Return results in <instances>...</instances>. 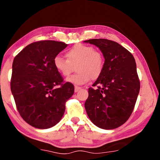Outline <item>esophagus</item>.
I'll use <instances>...</instances> for the list:
<instances>
[{
    "instance_id": "34e87169",
    "label": "esophagus",
    "mask_w": 160,
    "mask_h": 160,
    "mask_svg": "<svg viewBox=\"0 0 160 160\" xmlns=\"http://www.w3.org/2000/svg\"><path fill=\"white\" fill-rule=\"evenodd\" d=\"M80 87H78V86H75V92H77L80 90Z\"/></svg>"
}]
</instances>
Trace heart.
Wrapping results in <instances>:
<instances>
[{
  "mask_svg": "<svg viewBox=\"0 0 160 160\" xmlns=\"http://www.w3.org/2000/svg\"><path fill=\"white\" fill-rule=\"evenodd\" d=\"M65 59L59 56L53 58V66L62 76L68 77L76 67L77 74L67 78V81L81 85L90 80H97L101 76L104 68L105 59L103 53L92 46L78 44L66 52Z\"/></svg>",
  "mask_w": 160,
  "mask_h": 160,
  "instance_id": "b5f03b06",
  "label": "heart"
}]
</instances>
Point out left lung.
Listing matches in <instances>:
<instances>
[{"instance_id": "8db88e82", "label": "left lung", "mask_w": 160, "mask_h": 160, "mask_svg": "<svg viewBox=\"0 0 160 160\" xmlns=\"http://www.w3.org/2000/svg\"><path fill=\"white\" fill-rule=\"evenodd\" d=\"M95 45L105 59L104 68L92 86L85 108L94 125L110 130L121 126L133 111L140 91L136 63L131 53L112 40L93 39L85 41Z\"/></svg>"}]
</instances>
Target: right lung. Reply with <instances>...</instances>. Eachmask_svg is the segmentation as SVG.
<instances>
[{
	"instance_id": "obj_1",
	"label": "right lung",
	"mask_w": 160,
	"mask_h": 160,
	"mask_svg": "<svg viewBox=\"0 0 160 160\" xmlns=\"http://www.w3.org/2000/svg\"><path fill=\"white\" fill-rule=\"evenodd\" d=\"M64 42H33L15 56L10 89L21 117L29 125L46 129L57 124L74 86L64 82L53 66V58L67 47Z\"/></svg>"
}]
</instances>
